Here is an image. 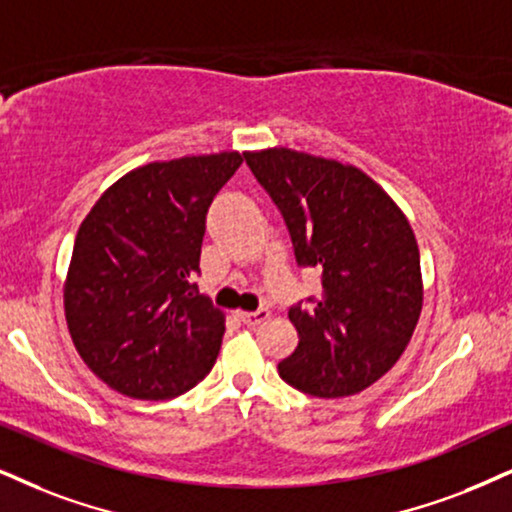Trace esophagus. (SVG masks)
Instances as JSON below:
<instances>
[{"mask_svg": "<svg viewBox=\"0 0 512 512\" xmlns=\"http://www.w3.org/2000/svg\"><path fill=\"white\" fill-rule=\"evenodd\" d=\"M239 318H242V323L246 325V327H256V325H261L263 320H268L270 318V311L268 308H258V311H249V313H239Z\"/></svg>", "mask_w": 512, "mask_h": 512, "instance_id": "obj_1", "label": "esophagus"}]
</instances>
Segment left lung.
Wrapping results in <instances>:
<instances>
[{"mask_svg":"<svg viewBox=\"0 0 512 512\" xmlns=\"http://www.w3.org/2000/svg\"><path fill=\"white\" fill-rule=\"evenodd\" d=\"M244 159L285 218L296 263L323 280L311 308H289L299 346L277 372L320 399L368 389L406 351L422 311L413 227L349 163L287 147L244 151Z\"/></svg>","mask_w":512,"mask_h":512,"instance_id":"8db88e82","label":"left lung"}]
</instances>
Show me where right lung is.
Returning a JSON list of instances; mask_svg holds the SVG:
<instances>
[{
  "label": "right lung",
  "mask_w": 512,
  "mask_h": 512,
  "mask_svg": "<svg viewBox=\"0 0 512 512\" xmlns=\"http://www.w3.org/2000/svg\"><path fill=\"white\" fill-rule=\"evenodd\" d=\"M239 151L154 161L113 182L82 220L63 285L71 339L118 394L166 401L216 363L225 315L199 273L208 206Z\"/></svg>",
  "instance_id": "right-lung-1"
}]
</instances>
